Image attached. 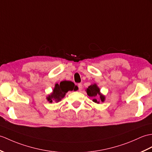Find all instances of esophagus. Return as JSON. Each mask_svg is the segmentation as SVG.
I'll return each mask as SVG.
<instances>
[{
    "instance_id": "obj_1",
    "label": "esophagus",
    "mask_w": 152,
    "mask_h": 152,
    "mask_svg": "<svg viewBox=\"0 0 152 152\" xmlns=\"http://www.w3.org/2000/svg\"><path fill=\"white\" fill-rule=\"evenodd\" d=\"M77 86H78V88H79V90L81 91L82 89V83H78V85H77Z\"/></svg>"
}]
</instances>
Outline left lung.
<instances>
[{"label":"left lung","mask_w":152,"mask_h":152,"mask_svg":"<svg viewBox=\"0 0 152 152\" xmlns=\"http://www.w3.org/2000/svg\"><path fill=\"white\" fill-rule=\"evenodd\" d=\"M86 91L88 96L93 98V101L94 103L100 104V102H104L105 100V96L103 94L101 93L100 88L98 87L96 83L91 84L90 86L87 88ZM97 97H99V99H97Z\"/></svg>","instance_id":"1"}]
</instances>
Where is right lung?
Masks as SVG:
<instances>
[{
	"instance_id": "obj_1",
	"label": "right lung",
	"mask_w": 152,
	"mask_h": 152,
	"mask_svg": "<svg viewBox=\"0 0 152 152\" xmlns=\"http://www.w3.org/2000/svg\"><path fill=\"white\" fill-rule=\"evenodd\" d=\"M78 89V87L75 86V83L70 82V81H63L59 83H56L54 89L52 92L48 94L47 96V100L52 103L53 101L56 102H59L61 101L62 98L65 97L66 93L69 91H77Z\"/></svg>"
}]
</instances>
